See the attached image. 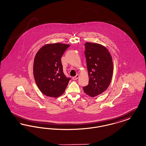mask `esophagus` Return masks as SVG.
Returning a JSON list of instances; mask_svg holds the SVG:
<instances>
[{
	"instance_id": "1",
	"label": "esophagus",
	"mask_w": 146,
	"mask_h": 146,
	"mask_svg": "<svg viewBox=\"0 0 146 146\" xmlns=\"http://www.w3.org/2000/svg\"><path fill=\"white\" fill-rule=\"evenodd\" d=\"M79 76L78 74H77V75H76V76H73L72 78V79H73V80H76L79 78Z\"/></svg>"
}]
</instances>
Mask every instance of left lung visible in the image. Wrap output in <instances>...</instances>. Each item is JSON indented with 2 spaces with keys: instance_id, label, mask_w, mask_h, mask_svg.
I'll use <instances>...</instances> for the list:
<instances>
[{
  "instance_id": "left-lung-1",
  "label": "left lung",
  "mask_w": 146,
  "mask_h": 146,
  "mask_svg": "<svg viewBox=\"0 0 146 146\" xmlns=\"http://www.w3.org/2000/svg\"><path fill=\"white\" fill-rule=\"evenodd\" d=\"M85 47L89 81L83 88L88 95L95 97L106 90L111 82L112 58L107 49L101 44L86 42Z\"/></svg>"
}]
</instances>
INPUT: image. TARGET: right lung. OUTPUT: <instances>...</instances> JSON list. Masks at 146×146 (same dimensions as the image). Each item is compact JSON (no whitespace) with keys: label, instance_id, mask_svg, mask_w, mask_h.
Returning <instances> with one entry per match:
<instances>
[{"label":"right lung","instance_id":"1","mask_svg":"<svg viewBox=\"0 0 146 146\" xmlns=\"http://www.w3.org/2000/svg\"><path fill=\"white\" fill-rule=\"evenodd\" d=\"M70 45L61 43L46 44L36 54L33 74L39 89L45 95L57 97L64 93L70 80L63 72L61 57Z\"/></svg>","mask_w":146,"mask_h":146}]
</instances>
